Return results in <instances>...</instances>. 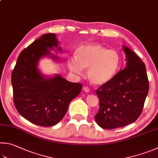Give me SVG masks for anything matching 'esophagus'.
Listing matches in <instances>:
<instances>
[{"instance_id": "esophagus-1", "label": "esophagus", "mask_w": 158, "mask_h": 158, "mask_svg": "<svg viewBox=\"0 0 158 158\" xmlns=\"http://www.w3.org/2000/svg\"><path fill=\"white\" fill-rule=\"evenodd\" d=\"M83 90H84L85 93H88L89 91H90V89H89L88 87H86V86H84V87H83Z\"/></svg>"}]
</instances>
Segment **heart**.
Instances as JSON below:
<instances>
[{
	"mask_svg": "<svg viewBox=\"0 0 158 158\" xmlns=\"http://www.w3.org/2000/svg\"><path fill=\"white\" fill-rule=\"evenodd\" d=\"M121 59L114 50H108L99 44L80 45L74 51V59L68 61V66L73 73L81 74L86 69L89 81L94 85L107 84L118 72Z\"/></svg>",
	"mask_w": 158,
	"mask_h": 158,
	"instance_id": "obj_1",
	"label": "heart"
}]
</instances>
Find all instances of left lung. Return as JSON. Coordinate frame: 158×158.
Wrapping results in <instances>:
<instances>
[{
	"mask_svg": "<svg viewBox=\"0 0 158 158\" xmlns=\"http://www.w3.org/2000/svg\"><path fill=\"white\" fill-rule=\"evenodd\" d=\"M126 66L97 90L99 110L94 119L100 127L113 129L136 121L141 114L149 84L145 64L130 48L123 45Z\"/></svg>",
	"mask_w": 158,
	"mask_h": 158,
	"instance_id": "1",
	"label": "left lung"
}]
</instances>
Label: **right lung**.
I'll use <instances>...</instances> for the list:
<instances>
[{
    "label": "right lung",
    "instance_id": "obj_1",
    "mask_svg": "<svg viewBox=\"0 0 158 158\" xmlns=\"http://www.w3.org/2000/svg\"><path fill=\"white\" fill-rule=\"evenodd\" d=\"M55 34L42 35L23 50L11 74L14 103L19 114L32 124L51 127L63 119L70 102L78 96L82 85L73 83L59 74L47 76L39 68L40 60L49 57L58 62L51 52H62Z\"/></svg>",
    "mask_w": 158,
    "mask_h": 158
}]
</instances>
